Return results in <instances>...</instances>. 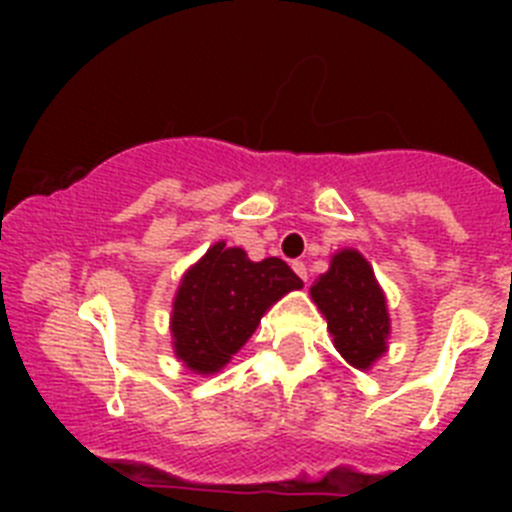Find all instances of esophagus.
Wrapping results in <instances>:
<instances>
[{"mask_svg":"<svg viewBox=\"0 0 512 512\" xmlns=\"http://www.w3.org/2000/svg\"><path fill=\"white\" fill-rule=\"evenodd\" d=\"M292 269L297 271V277H300L302 282H307V266L302 264V261H295V264H292Z\"/></svg>","mask_w":512,"mask_h":512,"instance_id":"1","label":"esophagus"}]
</instances>
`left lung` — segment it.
Listing matches in <instances>:
<instances>
[{
  "instance_id": "1",
  "label": "left lung",
  "mask_w": 512,
  "mask_h": 512,
  "mask_svg": "<svg viewBox=\"0 0 512 512\" xmlns=\"http://www.w3.org/2000/svg\"><path fill=\"white\" fill-rule=\"evenodd\" d=\"M312 302L328 320L338 354L356 369H369L387 351L390 312L369 261L354 248L330 259V269L310 287Z\"/></svg>"
}]
</instances>
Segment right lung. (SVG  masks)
Wrapping results in <instances>:
<instances>
[{"instance_id": "obj_1", "label": "right lung", "mask_w": 512, "mask_h": 512, "mask_svg": "<svg viewBox=\"0 0 512 512\" xmlns=\"http://www.w3.org/2000/svg\"><path fill=\"white\" fill-rule=\"evenodd\" d=\"M302 279L282 259L251 261L215 243L182 277L171 310L174 354L197 374L220 372L253 336L264 312Z\"/></svg>"}]
</instances>
